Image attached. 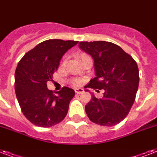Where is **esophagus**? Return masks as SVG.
<instances>
[{"mask_svg": "<svg viewBox=\"0 0 157 157\" xmlns=\"http://www.w3.org/2000/svg\"><path fill=\"white\" fill-rule=\"evenodd\" d=\"M75 91V93H77V94H80V93H82V92H83V89H82V88H76Z\"/></svg>", "mask_w": 157, "mask_h": 157, "instance_id": "esophagus-1", "label": "esophagus"}]
</instances>
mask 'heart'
<instances>
[{
  "label": "heart",
  "mask_w": 157,
  "mask_h": 157,
  "mask_svg": "<svg viewBox=\"0 0 157 157\" xmlns=\"http://www.w3.org/2000/svg\"><path fill=\"white\" fill-rule=\"evenodd\" d=\"M88 57H90L88 55L85 54V53H82V54L80 55V59H81V60H82V59H86V58H88ZM81 80L80 79H75L74 81H73V83H74V85H75V86H78V85L81 84Z\"/></svg>",
  "instance_id": "b5f03b06"
}]
</instances>
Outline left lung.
Instances as JSON below:
<instances>
[{
    "label": "left lung",
    "instance_id": "1",
    "mask_svg": "<svg viewBox=\"0 0 157 157\" xmlns=\"http://www.w3.org/2000/svg\"><path fill=\"white\" fill-rule=\"evenodd\" d=\"M78 47L94 59L96 77L87 87L105 91L100 99L92 96L85 105L87 115L97 124H117L128 115L135 101L139 83L138 65L130 55L112 42H80Z\"/></svg>",
    "mask_w": 157,
    "mask_h": 157
}]
</instances>
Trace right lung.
I'll return each instance as SVG.
<instances>
[{"mask_svg":"<svg viewBox=\"0 0 157 157\" xmlns=\"http://www.w3.org/2000/svg\"><path fill=\"white\" fill-rule=\"evenodd\" d=\"M78 41L50 39L24 55L14 74V89L24 116L38 127L48 128L65 119L75 91L63 87L54 92L47 88L62 56Z\"/></svg>","mask_w":157,"mask_h":157,"instance_id":"add662e5","label":"right lung"}]
</instances>
